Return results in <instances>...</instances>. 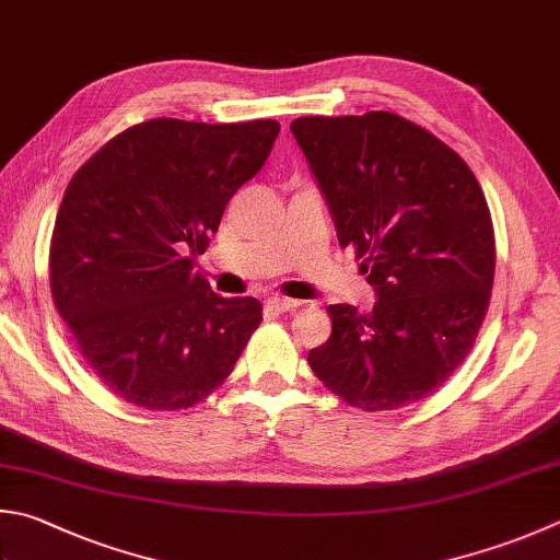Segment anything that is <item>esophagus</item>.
I'll list each match as a JSON object with an SVG mask.
<instances>
[{
  "mask_svg": "<svg viewBox=\"0 0 560 560\" xmlns=\"http://www.w3.org/2000/svg\"><path fill=\"white\" fill-rule=\"evenodd\" d=\"M298 300H288V298H268L266 300V307L270 310V312H290V310H294L298 307Z\"/></svg>",
  "mask_w": 560,
  "mask_h": 560,
  "instance_id": "34e87169",
  "label": "esophagus"
}]
</instances>
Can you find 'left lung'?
Returning a JSON list of instances; mask_svg holds the SVG:
<instances>
[{
    "label": "left lung",
    "instance_id": "1",
    "mask_svg": "<svg viewBox=\"0 0 560 560\" xmlns=\"http://www.w3.org/2000/svg\"><path fill=\"white\" fill-rule=\"evenodd\" d=\"M339 236L377 300L331 304L314 375L343 402L385 411L424 399L466 361L488 314L494 231L463 158L393 112L290 124Z\"/></svg>",
    "mask_w": 560,
    "mask_h": 560
}]
</instances>
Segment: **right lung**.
I'll use <instances>...</instances> for the list:
<instances>
[{"mask_svg": "<svg viewBox=\"0 0 560 560\" xmlns=\"http://www.w3.org/2000/svg\"><path fill=\"white\" fill-rule=\"evenodd\" d=\"M280 124L151 119L94 153L62 195L50 294L92 373L143 409H187L234 371L262 307L192 270Z\"/></svg>", "mask_w": 560, "mask_h": 560, "instance_id": "1", "label": "right lung"}]
</instances>
